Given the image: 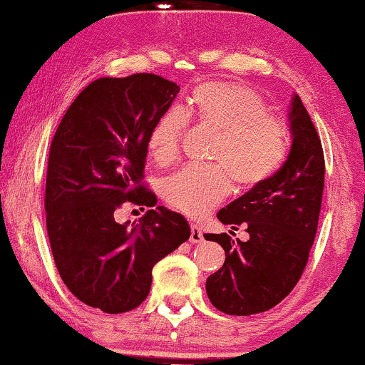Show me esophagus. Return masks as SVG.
Wrapping results in <instances>:
<instances>
[{"instance_id": "34e87169", "label": "esophagus", "mask_w": 365, "mask_h": 365, "mask_svg": "<svg viewBox=\"0 0 365 365\" xmlns=\"http://www.w3.org/2000/svg\"><path fill=\"white\" fill-rule=\"evenodd\" d=\"M202 240H204L202 230H200L197 225H192L190 226V242L192 244H200Z\"/></svg>"}]
</instances>
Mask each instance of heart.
<instances>
[{"instance_id": "heart-1", "label": "heart", "mask_w": 365, "mask_h": 365, "mask_svg": "<svg viewBox=\"0 0 365 365\" xmlns=\"http://www.w3.org/2000/svg\"><path fill=\"white\" fill-rule=\"evenodd\" d=\"M185 120L220 132L211 150L212 166H190L165 183L163 195L177 211L202 217L238 188L264 185L283 168L290 137L279 120L271 118L262 96L232 81L199 83L180 110L159 115L148 135L149 156L158 165L175 163L182 150Z\"/></svg>"}]
</instances>
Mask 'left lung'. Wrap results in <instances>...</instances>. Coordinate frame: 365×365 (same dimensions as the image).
Instances as JSON below:
<instances>
[{
    "instance_id": "obj_1",
    "label": "left lung",
    "mask_w": 365,
    "mask_h": 365,
    "mask_svg": "<svg viewBox=\"0 0 365 365\" xmlns=\"http://www.w3.org/2000/svg\"><path fill=\"white\" fill-rule=\"evenodd\" d=\"M292 149L283 168L217 212L233 230L245 226L249 240L221 233L206 240L225 249L223 267L211 274L206 292L217 311L250 316L269 311L293 290L309 261L324 188V153L299 96L292 103Z\"/></svg>"
}]
</instances>
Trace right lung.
Wrapping results in <instances>:
<instances>
[{"label": "right lung", "instance_id": "obj_1", "mask_svg": "<svg viewBox=\"0 0 365 365\" xmlns=\"http://www.w3.org/2000/svg\"><path fill=\"white\" fill-rule=\"evenodd\" d=\"M180 87L154 73L103 77L58 125L46 173V228L63 283L108 314L139 307L153 267L190 237L185 217L158 206L139 225L116 223L125 204L156 206L144 182L148 135Z\"/></svg>", "mask_w": 365, "mask_h": 365}]
</instances>
